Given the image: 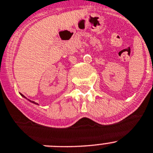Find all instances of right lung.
I'll return each mask as SVG.
<instances>
[{"label":"right lung","mask_w":153,"mask_h":153,"mask_svg":"<svg viewBox=\"0 0 153 153\" xmlns=\"http://www.w3.org/2000/svg\"><path fill=\"white\" fill-rule=\"evenodd\" d=\"M21 96H23V97H24V98H25V96H23V95H22V94H21ZM29 101H30V102H33V103H35V104H38V103H36V102H33V101H31V100H29Z\"/></svg>","instance_id":"add662e5"}]
</instances>
